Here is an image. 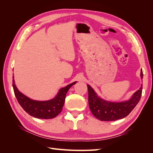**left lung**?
I'll use <instances>...</instances> for the list:
<instances>
[{
	"instance_id": "left-lung-1",
	"label": "left lung",
	"mask_w": 153,
	"mask_h": 153,
	"mask_svg": "<svg viewBox=\"0 0 153 153\" xmlns=\"http://www.w3.org/2000/svg\"><path fill=\"white\" fill-rule=\"evenodd\" d=\"M143 78V73L140 72ZM89 105L91 112L97 119L103 121H113L126 117L139 102L142 96V85L133 94L131 98L121 102H112L101 98L94 89L87 85Z\"/></svg>"
}]
</instances>
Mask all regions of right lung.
<instances>
[{"instance_id":"add662e5","label":"right lung","mask_w":153,"mask_h":153,"mask_svg":"<svg viewBox=\"0 0 153 153\" xmlns=\"http://www.w3.org/2000/svg\"><path fill=\"white\" fill-rule=\"evenodd\" d=\"M75 84L76 82L60 89L57 94L53 99L47 101H37L32 100L22 94L17 89L15 80H13L15 95L23 109L32 117L43 119L54 118L61 113L67 92L69 88Z\"/></svg>"}]
</instances>
